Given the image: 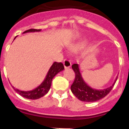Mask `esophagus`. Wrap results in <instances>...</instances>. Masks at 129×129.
<instances>
[{
  "instance_id": "esophagus-1",
  "label": "esophagus",
  "mask_w": 129,
  "mask_h": 129,
  "mask_svg": "<svg viewBox=\"0 0 129 129\" xmlns=\"http://www.w3.org/2000/svg\"><path fill=\"white\" fill-rule=\"evenodd\" d=\"M63 66H64L65 69L69 68V67L71 66V62L69 60L66 59V60H64V61H63Z\"/></svg>"
}]
</instances>
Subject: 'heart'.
<instances>
[{
  "label": "heart",
  "mask_w": 129,
  "mask_h": 129,
  "mask_svg": "<svg viewBox=\"0 0 129 129\" xmlns=\"http://www.w3.org/2000/svg\"><path fill=\"white\" fill-rule=\"evenodd\" d=\"M80 48V45H74L71 47H70V49L72 51H76L78 50Z\"/></svg>",
  "instance_id": "b5f03b06"
}]
</instances>
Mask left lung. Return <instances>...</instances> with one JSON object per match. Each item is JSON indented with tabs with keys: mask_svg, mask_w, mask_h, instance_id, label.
Here are the masks:
<instances>
[{
	"mask_svg": "<svg viewBox=\"0 0 129 129\" xmlns=\"http://www.w3.org/2000/svg\"><path fill=\"white\" fill-rule=\"evenodd\" d=\"M72 69L75 73V79L71 86V90L76 98L82 102H94L104 98L111 92L118 78L116 77L113 84L109 87L103 90H96L89 87L85 82L77 63L73 64Z\"/></svg>",
	"mask_w": 129,
	"mask_h": 129,
	"instance_id": "8db88e82",
	"label": "left lung"
}]
</instances>
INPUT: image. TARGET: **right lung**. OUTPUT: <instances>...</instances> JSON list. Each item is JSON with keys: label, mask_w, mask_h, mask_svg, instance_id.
Instances as JSON below:
<instances>
[{"label": "right lung", "mask_w": 129, "mask_h": 129, "mask_svg": "<svg viewBox=\"0 0 129 129\" xmlns=\"http://www.w3.org/2000/svg\"><path fill=\"white\" fill-rule=\"evenodd\" d=\"M40 31H41V29H30L24 31L23 33H31V32H39ZM16 37L14 39V40L16 39ZM63 69H64V66H63V63H61V62H54L51 66V67H50L49 70L47 72V74L44 80L43 81L42 83L39 86H38L33 90L24 91V90H18V89H15L13 86L12 87L14 90L22 97L30 100L39 99L48 92V91L50 89L52 80L54 78V76H56V74H58L59 72L63 71Z\"/></svg>", "instance_id": "right-lung-1"}]
</instances>
